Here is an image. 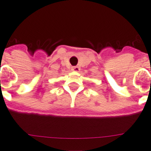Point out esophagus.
Instances as JSON below:
<instances>
[{
    "instance_id": "esophagus-1",
    "label": "esophagus",
    "mask_w": 151,
    "mask_h": 151,
    "mask_svg": "<svg viewBox=\"0 0 151 151\" xmlns=\"http://www.w3.org/2000/svg\"><path fill=\"white\" fill-rule=\"evenodd\" d=\"M72 70L77 72V71L80 70V67H78V66H74V67H72Z\"/></svg>"
}]
</instances>
